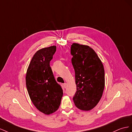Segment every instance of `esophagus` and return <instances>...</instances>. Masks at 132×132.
Returning a JSON list of instances; mask_svg holds the SVG:
<instances>
[{
  "label": "esophagus",
  "mask_w": 132,
  "mask_h": 132,
  "mask_svg": "<svg viewBox=\"0 0 132 132\" xmlns=\"http://www.w3.org/2000/svg\"><path fill=\"white\" fill-rule=\"evenodd\" d=\"M63 87H64V88H66V86H67L66 83H65V84H63Z\"/></svg>",
  "instance_id": "1"
}]
</instances>
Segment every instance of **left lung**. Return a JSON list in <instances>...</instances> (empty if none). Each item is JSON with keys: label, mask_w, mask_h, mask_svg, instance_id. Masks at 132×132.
<instances>
[{"label": "left lung", "mask_w": 132, "mask_h": 132, "mask_svg": "<svg viewBox=\"0 0 132 132\" xmlns=\"http://www.w3.org/2000/svg\"><path fill=\"white\" fill-rule=\"evenodd\" d=\"M71 54L77 87L74 103L80 110L89 111L102 96L105 84L103 65L96 52L87 45L72 44Z\"/></svg>", "instance_id": "1"}]
</instances>
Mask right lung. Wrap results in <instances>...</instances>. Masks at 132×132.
<instances>
[{"label":"right lung","mask_w":132,"mask_h":132,"mask_svg":"<svg viewBox=\"0 0 132 132\" xmlns=\"http://www.w3.org/2000/svg\"><path fill=\"white\" fill-rule=\"evenodd\" d=\"M56 51L52 46L37 51L32 57L26 75V85L30 98L36 108L45 114L58 110L63 90L56 81L50 62Z\"/></svg>","instance_id":"right-lung-1"}]
</instances>
